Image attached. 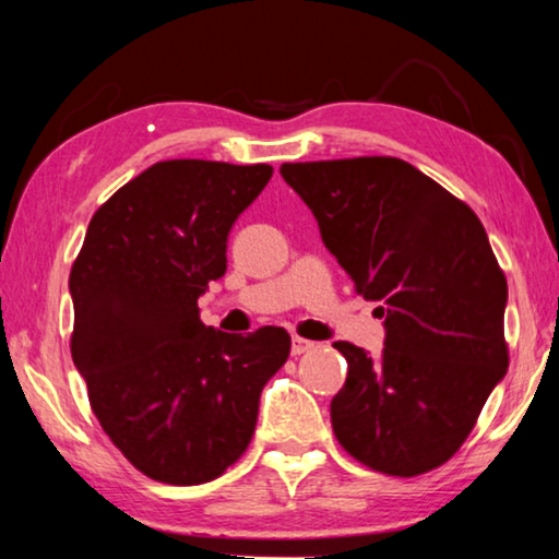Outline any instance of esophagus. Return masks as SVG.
I'll return each instance as SVG.
<instances>
[{"instance_id": "obj_1", "label": "esophagus", "mask_w": 559, "mask_h": 559, "mask_svg": "<svg viewBox=\"0 0 559 559\" xmlns=\"http://www.w3.org/2000/svg\"><path fill=\"white\" fill-rule=\"evenodd\" d=\"M313 346H316L313 341L301 338V336H294V341H290V354H294V356H301V354H308V352H311Z\"/></svg>"}]
</instances>
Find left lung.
<instances>
[{"instance_id": "obj_1", "label": "left lung", "mask_w": 559, "mask_h": 559, "mask_svg": "<svg viewBox=\"0 0 559 559\" xmlns=\"http://www.w3.org/2000/svg\"><path fill=\"white\" fill-rule=\"evenodd\" d=\"M366 301L384 316V352L336 341L348 361L331 402L338 444L391 477L452 460L504 379L507 278L477 215L399 157L283 163Z\"/></svg>"}]
</instances>
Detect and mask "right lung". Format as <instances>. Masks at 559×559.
Segmentation results:
<instances>
[{
  "label": "right lung",
  "mask_w": 559,
  "mask_h": 559,
  "mask_svg": "<svg viewBox=\"0 0 559 559\" xmlns=\"http://www.w3.org/2000/svg\"><path fill=\"white\" fill-rule=\"evenodd\" d=\"M271 175L263 163H155L97 207L72 263V361L99 427L155 481L203 485L238 462L290 354L286 329L215 331L198 308Z\"/></svg>",
  "instance_id": "1"
}]
</instances>
